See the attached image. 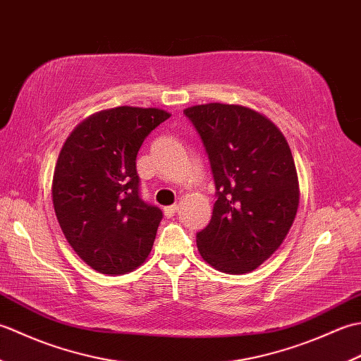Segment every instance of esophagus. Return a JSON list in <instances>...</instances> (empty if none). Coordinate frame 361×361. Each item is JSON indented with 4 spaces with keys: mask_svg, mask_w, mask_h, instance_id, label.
Instances as JSON below:
<instances>
[{
    "mask_svg": "<svg viewBox=\"0 0 361 361\" xmlns=\"http://www.w3.org/2000/svg\"><path fill=\"white\" fill-rule=\"evenodd\" d=\"M176 209H178V206H176V204L166 206V208H164V214H166V217H173V216H175V212H176Z\"/></svg>",
    "mask_w": 361,
    "mask_h": 361,
    "instance_id": "obj_1",
    "label": "esophagus"
}]
</instances>
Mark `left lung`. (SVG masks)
<instances>
[{
	"instance_id": "8db88e82",
	"label": "left lung",
	"mask_w": 361,
	"mask_h": 361,
	"mask_svg": "<svg viewBox=\"0 0 361 361\" xmlns=\"http://www.w3.org/2000/svg\"><path fill=\"white\" fill-rule=\"evenodd\" d=\"M216 183L209 225L197 247L211 267L243 274L264 264L288 234L299 204L293 157L281 130L242 105L189 106Z\"/></svg>"
}]
</instances>
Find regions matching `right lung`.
<instances>
[{
    "label": "right lung",
    "mask_w": 361,
    "mask_h": 361,
    "mask_svg": "<svg viewBox=\"0 0 361 361\" xmlns=\"http://www.w3.org/2000/svg\"><path fill=\"white\" fill-rule=\"evenodd\" d=\"M171 114L116 106L91 114L68 136L52 178V203L71 248L93 270L124 274L155 242L163 212L140 197L136 155Z\"/></svg>",
    "instance_id": "1"
}]
</instances>
